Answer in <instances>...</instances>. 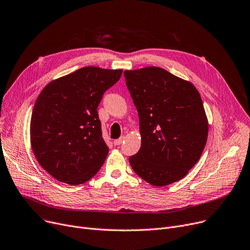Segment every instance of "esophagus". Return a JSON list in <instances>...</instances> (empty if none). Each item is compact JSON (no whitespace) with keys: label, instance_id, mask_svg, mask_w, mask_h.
Instances as JSON below:
<instances>
[{"label":"esophagus","instance_id":"esophagus-1","mask_svg":"<svg viewBox=\"0 0 250 250\" xmlns=\"http://www.w3.org/2000/svg\"><path fill=\"white\" fill-rule=\"evenodd\" d=\"M124 141H125V137L123 136V137H121L120 139H117V140H114V145L115 146H120V145H122V144L124 143Z\"/></svg>","mask_w":250,"mask_h":250}]
</instances>
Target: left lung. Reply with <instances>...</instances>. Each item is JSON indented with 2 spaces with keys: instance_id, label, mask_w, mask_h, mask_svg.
Here are the masks:
<instances>
[{
  "instance_id": "8db88e82",
  "label": "left lung",
  "mask_w": 250,
  "mask_h": 250,
  "mask_svg": "<svg viewBox=\"0 0 250 250\" xmlns=\"http://www.w3.org/2000/svg\"><path fill=\"white\" fill-rule=\"evenodd\" d=\"M136 105L142 145L134 171L155 187L185 177L201 158L208 125L201 95L188 81L158 67L125 71Z\"/></svg>"
}]
</instances>
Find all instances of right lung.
<instances>
[{"mask_svg":"<svg viewBox=\"0 0 250 250\" xmlns=\"http://www.w3.org/2000/svg\"><path fill=\"white\" fill-rule=\"evenodd\" d=\"M123 70L85 67L48 83L34 104L30 142L35 158L52 177L71 186L93 177L108 147L97 107Z\"/></svg>","mask_w":250,"mask_h":250,"instance_id":"right-lung-1","label":"right lung"}]
</instances>
